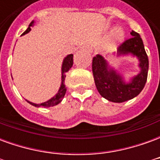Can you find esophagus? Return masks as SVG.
I'll return each instance as SVG.
<instances>
[{
  "label": "esophagus",
  "instance_id": "1",
  "mask_svg": "<svg viewBox=\"0 0 160 160\" xmlns=\"http://www.w3.org/2000/svg\"><path fill=\"white\" fill-rule=\"evenodd\" d=\"M82 49H84V50H86V51H87V52H92V48L91 47H89V46H84Z\"/></svg>",
  "mask_w": 160,
  "mask_h": 160
}]
</instances>
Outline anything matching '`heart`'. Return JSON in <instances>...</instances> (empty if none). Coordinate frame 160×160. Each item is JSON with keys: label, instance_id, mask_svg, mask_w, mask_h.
<instances>
[{"label": "heart", "instance_id": "1", "mask_svg": "<svg viewBox=\"0 0 160 160\" xmlns=\"http://www.w3.org/2000/svg\"><path fill=\"white\" fill-rule=\"evenodd\" d=\"M124 32L121 28H116L112 32L113 39L116 40L117 42H122L124 38Z\"/></svg>", "mask_w": 160, "mask_h": 160}]
</instances>
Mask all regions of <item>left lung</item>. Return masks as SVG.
Here are the masks:
<instances>
[{"label":"left lung","mask_w":160,"mask_h":160,"mask_svg":"<svg viewBox=\"0 0 160 160\" xmlns=\"http://www.w3.org/2000/svg\"><path fill=\"white\" fill-rule=\"evenodd\" d=\"M132 38L118 48L113 56H131L138 60L140 72L126 80L115 68L111 67L104 56L97 55L92 59V73L98 92L105 99L114 103H122L138 96L144 88L148 73V57L140 34L132 31Z\"/></svg>","instance_id":"obj_1"}]
</instances>
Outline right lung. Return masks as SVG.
Instances as JSON below:
<instances>
[{"mask_svg": "<svg viewBox=\"0 0 160 160\" xmlns=\"http://www.w3.org/2000/svg\"><path fill=\"white\" fill-rule=\"evenodd\" d=\"M34 24H35V21L32 20V22L30 23L28 28L22 33V35H26L27 33H29L31 32V28L34 26ZM73 55H68L66 57H64V59L62 61V82H61V86H60V88L57 93L52 97L51 98H49V100H47L46 102H43V103H41V104H35V103H32V102H30V101L26 100L29 104H31L33 106L35 107H43V108H48L51 107V106H55L56 104H58L59 103L62 102V100L63 99V98L65 96V93H66V86H65V78H66V73L68 71V70L72 68L73 63Z\"/></svg>", "mask_w": 160, "mask_h": 160, "instance_id": "add662e5", "label": "right lung"}]
</instances>
